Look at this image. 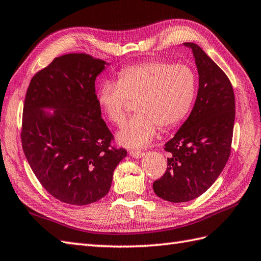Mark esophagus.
Returning a JSON list of instances; mask_svg holds the SVG:
<instances>
[{"label": "esophagus", "mask_w": 261, "mask_h": 261, "mask_svg": "<svg viewBox=\"0 0 261 261\" xmlns=\"http://www.w3.org/2000/svg\"><path fill=\"white\" fill-rule=\"evenodd\" d=\"M129 155L134 159H141V158H143L144 155H145V153L142 152V150H130Z\"/></svg>", "instance_id": "34e87169"}]
</instances>
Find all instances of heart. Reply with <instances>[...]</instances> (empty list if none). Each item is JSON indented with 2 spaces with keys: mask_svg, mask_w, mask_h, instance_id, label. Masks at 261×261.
Here are the masks:
<instances>
[{
  "mask_svg": "<svg viewBox=\"0 0 261 261\" xmlns=\"http://www.w3.org/2000/svg\"><path fill=\"white\" fill-rule=\"evenodd\" d=\"M195 73L184 63L153 60L121 69L117 83H105L97 102L115 125L123 124L128 100L135 101L136 115L116 134L125 147L141 148L158 130L170 129L187 117L194 100Z\"/></svg>",
  "mask_w": 261,
  "mask_h": 261,
  "instance_id": "obj_1",
  "label": "heart"
}]
</instances>
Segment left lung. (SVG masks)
I'll list each match as a JSON object with an SVG mask.
<instances>
[{
    "label": "left lung",
    "instance_id": "obj_1",
    "mask_svg": "<svg viewBox=\"0 0 261 261\" xmlns=\"http://www.w3.org/2000/svg\"><path fill=\"white\" fill-rule=\"evenodd\" d=\"M183 44L192 50L198 68V96L188 119L165 144L166 171L153 183L155 194L173 203L194 200L216 182L229 160L236 115L227 74L198 44Z\"/></svg>",
    "mask_w": 261,
    "mask_h": 261
}]
</instances>
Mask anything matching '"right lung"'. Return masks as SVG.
I'll use <instances>...</instances> for the list:
<instances>
[{"instance_id":"1","label":"right lung","mask_w":261,"mask_h":261,"mask_svg":"<svg viewBox=\"0 0 261 261\" xmlns=\"http://www.w3.org/2000/svg\"><path fill=\"white\" fill-rule=\"evenodd\" d=\"M108 65L86 54L58 57L34 74L27 90L23 152L42 187L68 204L103 198L127 155L112 147L114 137L97 102L95 80Z\"/></svg>"}]
</instances>
